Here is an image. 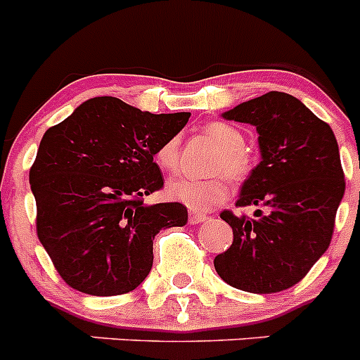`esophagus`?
Instances as JSON below:
<instances>
[{
	"label": "esophagus",
	"instance_id": "obj_1",
	"mask_svg": "<svg viewBox=\"0 0 360 360\" xmlns=\"http://www.w3.org/2000/svg\"><path fill=\"white\" fill-rule=\"evenodd\" d=\"M205 219H207V214H200V212H195V211L189 212V224L191 225H198V224H202V221H205Z\"/></svg>",
	"mask_w": 360,
	"mask_h": 360
}]
</instances>
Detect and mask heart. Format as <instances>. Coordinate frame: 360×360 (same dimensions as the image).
I'll return each instance as SVG.
<instances>
[{
    "mask_svg": "<svg viewBox=\"0 0 360 360\" xmlns=\"http://www.w3.org/2000/svg\"><path fill=\"white\" fill-rule=\"evenodd\" d=\"M203 135L219 148L214 171L225 173L232 182H241L252 171V158L245 151V135L240 128L229 122H211L203 128ZM157 164L164 171H173L178 165V139L165 141L157 149ZM165 193L174 202H180L195 211H207L229 196L225 176L193 178L176 174L167 182Z\"/></svg>",
    "mask_w": 360,
    "mask_h": 360,
    "instance_id": "1",
    "label": "heart"
}]
</instances>
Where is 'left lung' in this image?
Listing matches in <instances>:
<instances>
[{"mask_svg":"<svg viewBox=\"0 0 360 360\" xmlns=\"http://www.w3.org/2000/svg\"><path fill=\"white\" fill-rule=\"evenodd\" d=\"M224 119L252 124L262 162L241 186L238 207L256 205L254 218L224 211L234 240L214 257L227 285L252 294L294 287L326 252L345 195L335 135L299 98L283 91L225 111Z\"/></svg>","mask_w":360,"mask_h":360,"instance_id":"left-lung-1","label":"left lung"}]
</instances>
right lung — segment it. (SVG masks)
I'll return each mask as SVG.
<instances>
[{
  "label": "right lung",
  "instance_id": "right-lung-1",
  "mask_svg": "<svg viewBox=\"0 0 360 360\" xmlns=\"http://www.w3.org/2000/svg\"><path fill=\"white\" fill-rule=\"evenodd\" d=\"M189 117L94 97L46 129L30 187L37 238L66 285L90 295H119L148 278L155 236L187 224L182 203H144L164 187L153 157Z\"/></svg>",
  "mask_w": 360,
  "mask_h": 360
}]
</instances>
